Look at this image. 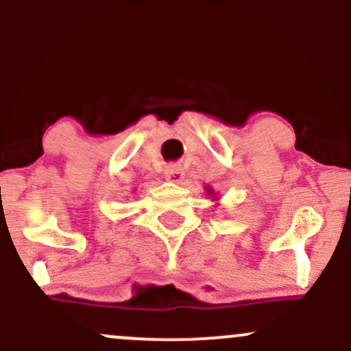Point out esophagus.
Masks as SVG:
<instances>
[{
	"mask_svg": "<svg viewBox=\"0 0 351 351\" xmlns=\"http://www.w3.org/2000/svg\"><path fill=\"white\" fill-rule=\"evenodd\" d=\"M165 176L173 183H180L183 180V168L178 167V165H170V167L165 168Z\"/></svg>",
	"mask_w": 351,
	"mask_h": 351,
	"instance_id": "34e87169",
	"label": "esophagus"
}]
</instances>
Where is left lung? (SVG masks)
<instances>
[{"label":"left lung","instance_id":"8db88e82","mask_svg":"<svg viewBox=\"0 0 351 351\" xmlns=\"http://www.w3.org/2000/svg\"><path fill=\"white\" fill-rule=\"evenodd\" d=\"M206 193L209 196H213V198H215V201L217 199V196H216V193H215V189H213L211 186H206Z\"/></svg>","mask_w":351,"mask_h":351}]
</instances>
